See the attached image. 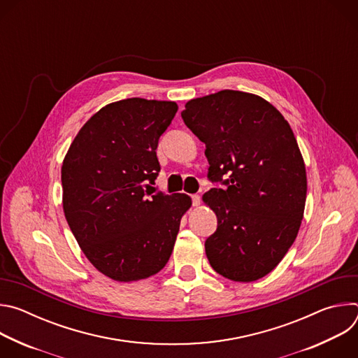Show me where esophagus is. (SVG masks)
Instances as JSON below:
<instances>
[{
  "mask_svg": "<svg viewBox=\"0 0 358 358\" xmlns=\"http://www.w3.org/2000/svg\"><path fill=\"white\" fill-rule=\"evenodd\" d=\"M201 203V196L199 195H192V206L198 207Z\"/></svg>",
  "mask_w": 358,
  "mask_h": 358,
  "instance_id": "1",
  "label": "esophagus"
}]
</instances>
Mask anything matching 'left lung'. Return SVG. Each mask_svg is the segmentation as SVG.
I'll return each mask as SVG.
<instances>
[{
    "instance_id": "8db88e82",
    "label": "left lung",
    "mask_w": 358,
    "mask_h": 358,
    "mask_svg": "<svg viewBox=\"0 0 358 358\" xmlns=\"http://www.w3.org/2000/svg\"><path fill=\"white\" fill-rule=\"evenodd\" d=\"M206 143L208 177L229 180L202 201L217 218L206 241L213 269L234 282L271 273L294 242L304 213V160L290 124L264 97L221 90L191 99L181 113Z\"/></svg>"
}]
</instances>
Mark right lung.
Segmentation results:
<instances>
[{"label": "right lung", "mask_w": 358, "mask_h": 358, "mask_svg": "<svg viewBox=\"0 0 358 358\" xmlns=\"http://www.w3.org/2000/svg\"><path fill=\"white\" fill-rule=\"evenodd\" d=\"M176 101L131 97L96 112L62 163V206L85 257L116 282L159 273L169 262L187 194L155 192L157 145L174 119Z\"/></svg>", "instance_id": "right-lung-1"}]
</instances>
